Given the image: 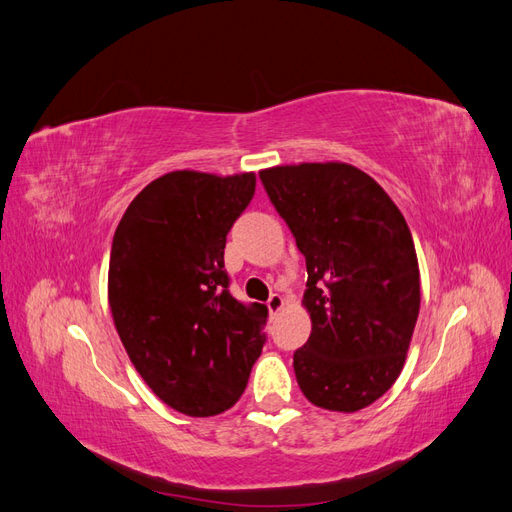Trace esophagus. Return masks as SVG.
<instances>
[{
	"label": "esophagus",
	"mask_w": 512,
	"mask_h": 512,
	"mask_svg": "<svg viewBox=\"0 0 512 512\" xmlns=\"http://www.w3.org/2000/svg\"><path fill=\"white\" fill-rule=\"evenodd\" d=\"M267 307H269V312H271V316H275L277 312H280V309L284 307V297L282 294H277V292H273L271 297H269V301H267Z\"/></svg>",
	"instance_id": "obj_1"
}]
</instances>
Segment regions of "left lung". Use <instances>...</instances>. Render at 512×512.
<instances>
[{"instance_id":"obj_1","label":"left lung","mask_w":512,"mask_h":512,"mask_svg":"<svg viewBox=\"0 0 512 512\" xmlns=\"http://www.w3.org/2000/svg\"><path fill=\"white\" fill-rule=\"evenodd\" d=\"M260 181L305 256L312 333L292 356L303 395L333 412L374 404L401 374L421 307L404 215L342 162L275 166Z\"/></svg>"}]
</instances>
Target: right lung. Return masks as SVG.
<instances>
[{
	"mask_svg": "<svg viewBox=\"0 0 512 512\" xmlns=\"http://www.w3.org/2000/svg\"><path fill=\"white\" fill-rule=\"evenodd\" d=\"M254 190V173L175 170L115 230L108 303L121 344L149 389L188 416L235 406L267 342V305L232 297L224 269L226 235Z\"/></svg>",
	"mask_w": 512,
	"mask_h": 512,
	"instance_id": "1",
	"label": "right lung"
}]
</instances>
